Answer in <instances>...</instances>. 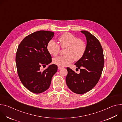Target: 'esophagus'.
I'll use <instances>...</instances> for the list:
<instances>
[{
	"label": "esophagus",
	"instance_id": "obj_1",
	"mask_svg": "<svg viewBox=\"0 0 122 122\" xmlns=\"http://www.w3.org/2000/svg\"><path fill=\"white\" fill-rule=\"evenodd\" d=\"M58 69H61V68H62L63 67H61V66H58Z\"/></svg>",
	"mask_w": 122,
	"mask_h": 122
}]
</instances>
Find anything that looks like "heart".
Listing matches in <instances>:
<instances>
[{
  "mask_svg": "<svg viewBox=\"0 0 122 122\" xmlns=\"http://www.w3.org/2000/svg\"><path fill=\"white\" fill-rule=\"evenodd\" d=\"M58 43L61 48H65V55L58 56L53 60L54 64L60 66L68 65L74 60L76 61L80 60L83 56L86 50L87 46L84 41L78 39L69 32L61 35L58 39ZM60 47L58 44L51 41L48 43L47 49L51 55L55 56L60 52Z\"/></svg>",
  "mask_w": 122,
  "mask_h": 122,
  "instance_id": "1",
  "label": "heart"
}]
</instances>
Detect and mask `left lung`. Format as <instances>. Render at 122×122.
<instances>
[{
    "instance_id": "obj_1",
    "label": "left lung",
    "mask_w": 122,
    "mask_h": 122,
    "mask_svg": "<svg viewBox=\"0 0 122 122\" xmlns=\"http://www.w3.org/2000/svg\"><path fill=\"white\" fill-rule=\"evenodd\" d=\"M80 31L86 37L87 48L83 56L75 64L80 70V73H76L67 67L66 82L71 91L81 94L91 90L98 83L103 71L104 58L103 48L98 39L87 31Z\"/></svg>"
}]
</instances>
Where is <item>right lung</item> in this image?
I'll return each instance as SVG.
<instances>
[{
  "label": "right lung",
  "mask_w": 122,
  "mask_h": 122,
  "mask_svg": "<svg viewBox=\"0 0 122 122\" xmlns=\"http://www.w3.org/2000/svg\"><path fill=\"white\" fill-rule=\"evenodd\" d=\"M54 34L46 30L33 32L22 41L17 50L15 61L19 77L23 85L35 93L47 90L52 76L57 72L55 64L49 65L43 71L40 69L52 61L47 46Z\"/></svg>",
  "instance_id": "obj_1"
}]
</instances>
